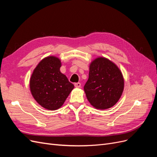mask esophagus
I'll return each mask as SVG.
<instances>
[{
  "instance_id": "obj_1",
  "label": "esophagus",
  "mask_w": 157,
  "mask_h": 157,
  "mask_svg": "<svg viewBox=\"0 0 157 157\" xmlns=\"http://www.w3.org/2000/svg\"><path fill=\"white\" fill-rule=\"evenodd\" d=\"M75 88H80V86H81V84H80V82L75 83Z\"/></svg>"
}]
</instances>
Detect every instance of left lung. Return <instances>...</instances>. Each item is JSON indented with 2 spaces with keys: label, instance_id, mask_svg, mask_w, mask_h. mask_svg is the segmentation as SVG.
<instances>
[{
  "label": "left lung",
  "instance_id": "obj_1",
  "mask_svg": "<svg viewBox=\"0 0 157 157\" xmlns=\"http://www.w3.org/2000/svg\"><path fill=\"white\" fill-rule=\"evenodd\" d=\"M124 87V77L115 63L104 57H98L90 63L89 77L84 90L94 108L104 110L115 105Z\"/></svg>",
  "mask_w": 157,
  "mask_h": 157
}]
</instances>
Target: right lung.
Masks as SVG:
<instances>
[{
  "instance_id": "right-lung-1",
  "label": "right lung",
  "mask_w": 157,
  "mask_h": 157,
  "mask_svg": "<svg viewBox=\"0 0 157 157\" xmlns=\"http://www.w3.org/2000/svg\"><path fill=\"white\" fill-rule=\"evenodd\" d=\"M61 59L54 56L42 59L33 70L29 81L30 91L40 106L50 111L59 109L74 88L61 73Z\"/></svg>"
}]
</instances>
